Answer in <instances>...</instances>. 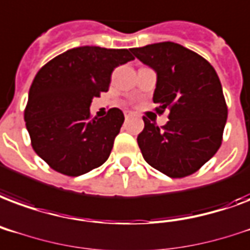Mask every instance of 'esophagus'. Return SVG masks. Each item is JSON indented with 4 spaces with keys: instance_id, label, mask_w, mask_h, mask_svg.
<instances>
[{
    "instance_id": "1",
    "label": "esophagus",
    "mask_w": 250,
    "mask_h": 250,
    "mask_svg": "<svg viewBox=\"0 0 250 250\" xmlns=\"http://www.w3.org/2000/svg\"><path fill=\"white\" fill-rule=\"evenodd\" d=\"M124 114H125V118H126V120H127V118H129V117H132V116H133L132 112H125V113H124Z\"/></svg>"
}]
</instances>
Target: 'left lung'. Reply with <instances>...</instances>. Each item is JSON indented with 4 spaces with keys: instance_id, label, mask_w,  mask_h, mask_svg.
<instances>
[{
    "instance_id": "1",
    "label": "left lung",
    "mask_w": 250,
    "mask_h": 250,
    "mask_svg": "<svg viewBox=\"0 0 250 250\" xmlns=\"http://www.w3.org/2000/svg\"><path fill=\"white\" fill-rule=\"evenodd\" d=\"M132 52L157 72L155 112H168L163 126L144 117L145 127L137 137L141 153L165 175H191L216 154L223 141L228 108L220 79L207 59L178 43H154Z\"/></svg>"
}]
</instances>
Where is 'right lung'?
Wrapping results in <instances>:
<instances>
[{"mask_svg":"<svg viewBox=\"0 0 250 250\" xmlns=\"http://www.w3.org/2000/svg\"><path fill=\"white\" fill-rule=\"evenodd\" d=\"M134 59L127 48L84 46L46 63L35 75L25 123L35 153L55 171L79 176L108 159L124 123L118 108L92 117V99L109 89L116 67Z\"/></svg>","mask_w":250,"mask_h":250,"instance_id":"obj_1","label":"right lung"}]
</instances>
